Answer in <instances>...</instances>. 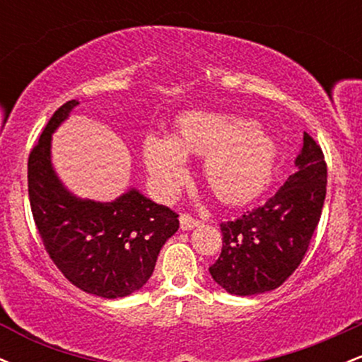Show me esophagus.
Masks as SVG:
<instances>
[{
	"mask_svg": "<svg viewBox=\"0 0 362 362\" xmlns=\"http://www.w3.org/2000/svg\"><path fill=\"white\" fill-rule=\"evenodd\" d=\"M197 224H199L197 219H194L190 214H182V216H180V228H182V230H184V231L192 230V228L197 226Z\"/></svg>",
	"mask_w": 362,
	"mask_h": 362,
	"instance_id": "34e87169",
	"label": "esophagus"
}]
</instances>
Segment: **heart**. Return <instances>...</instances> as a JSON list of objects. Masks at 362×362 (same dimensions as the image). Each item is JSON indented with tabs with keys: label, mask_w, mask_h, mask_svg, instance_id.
<instances>
[{
	"label": "heart",
	"mask_w": 362,
	"mask_h": 362,
	"mask_svg": "<svg viewBox=\"0 0 362 362\" xmlns=\"http://www.w3.org/2000/svg\"><path fill=\"white\" fill-rule=\"evenodd\" d=\"M204 156L202 175L224 202L255 197L271 180L277 148L257 124L219 112H189L178 120L175 139L148 136L143 160L156 192L172 199L189 178L187 158Z\"/></svg>",
	"instance_id": "obj_1"
}]
</instances>
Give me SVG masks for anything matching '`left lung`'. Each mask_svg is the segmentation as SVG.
<instances>
[{"mask_svg":"<svg viewBox=\"0 0 362 362\" xmlns=\"http://www.w3.org/2000/svg\"><path fill=\"white\" fill-rule=\"evenodd\" d=\"M294 167L264 204L221 223V255L209 272L230 294L252 296L279 288L308 250L327 194V163L308 132Z\"/></svg>","mask_w":362,"mask_h":362,"instance_id":"obj_1","label":"left lung"}]
</instances>
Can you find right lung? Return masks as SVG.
Listing matches in <instances>:
<instances>
[{
  "label": "right lung",
  "instance_id": "add662e5",
  "mask_svg": "<svg viewBox=\"0 0 362 362\" xmlns=\"http://www.w3.org/2000/svg\"><path fill=\"white\" fill-rule=\"evenodd\" d=\"M78 100L59 107L28 156V197L45 250L66 279L95 296L136 293L155 271L158 253L177 233L178 214L129 189L110 202L69 192L51 160L52 134Z\"/></svg>",
  "mask_w": 362,
  "mask_h": 362
}]
</instances>
